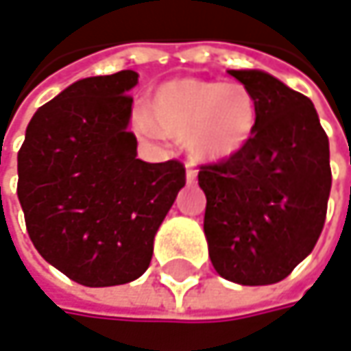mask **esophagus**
<instances>
[{"label": "esophagus", "mask_w": 351, "mask_h": 351, "mask_svg": "<svg viewBox=\"0 0 351 351\" xmlns=\"http://www.w3.org/2000/svg\"><path fill=\"white\" fill-rule=\"evenodd\" d=\"M197 180V171L193 167H186V184H195Z\"/></svg>", "instance_id": "obj_1"}]
</instances>
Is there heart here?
I'll list each match as a JSON object with an SVG mask.
<instances>
[{
  "instance_id": "1",
  "label": "heart",
  "mask_w": 351,
  "mask_h": 351,
  "mask_svg": "<svg viewBox=\"0 0 351 351\" xmlns=\"http://www.w3.org/2000/svg\"><path fill=\"white\" fill-rule=\"evenodd\" d=\"M259 110L253 94L235 82L176 78L160 84L136 116L138 130L184 144L197 162L237 156L255 136Z\"/></svg>"
}]
</instances>
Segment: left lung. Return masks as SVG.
Returning <instances> with one entry per match:
<instances>
[{
	"label": "left lung",
	"mask_w": 351,
	"mask_h": 351,
	"mask_svg": "<svg viewBox=\"0 0 351 351\" xmlns=\"http://www.w3.org/2000/svg\"><path fill=\"white\" fill-rule=\"evenodd\" d=\"M253 94L255 136L203 167L205 237L215 271L239 285L285 279L313 251L332 189L330 141L307 96L263 70H229Z\"/></svg>",
	"instance_id": "8db88e82"
}]
</instances>
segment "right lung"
Masks as SVG:
<instances>
[{
	"label": "right lung",
	"instance_id": "add662e5",
	"mask_svg": "<svg viewBox=\"0 0 351 351\" xmlns=\"http://www.w3.org/2000/svg\"><path fill=\"white\" fill-rule=\"evenodd\" d=\"M134 70L70 84L27 124L17 199L38 253L72 281L110 287L148 269L154 235L184 186L176 160L136 158Z\"/></svg>",
	"mask_w": 351,
	"mask_h": 351
}]
</instances>
